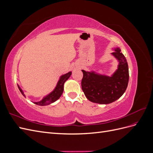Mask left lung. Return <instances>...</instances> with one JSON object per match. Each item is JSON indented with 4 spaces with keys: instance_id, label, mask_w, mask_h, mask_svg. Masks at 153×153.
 I'll return each mask as SVG.
<instances>
[{
    "instance_id": "obj_1",
    "label": "left lung",
    "mask_w": 153,
    "mask_h": 153,
    "mask_svg": "<svg viewBox=\"0 0 153 153\" xmlns=\"http://www.w3.org/2000/svg\"><path fill=\"white\" fill-rule=\"evenodd\" d=\"M112 54L119 61L118 68L112 76L82 70V89L86 98L93 103L109 104L116 101L126 91L129 81L128 62L119 48Z\"/></svg>"
}]
</instances>
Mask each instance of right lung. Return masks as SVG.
Wrapping results in <instances>:
<instances>
[{
  "instance_id": "obj_1",
  "label": "right lung",
  "mask_w": 153,
  "mask_h": 153,
  "mask_svg": "<svg viewBox=\"0 0 153 153\" xmlns=\"http://www.w3.org/2000/svg\"><path fill=\"white\" fill-rule=\"evenodd\" d=\"M71 75V72L70 71V72L65 74V75H62L61 76V78H60V79L57 84V86L55 88V89L52 92H51L50 94H49L47 96H45L42 100H41L40 101H38V102H34V103H35L36 105H40V106H45V105H50L51 103L55 102V101L57 100L62 95L63 91H64V83H65V82L68 79L69 77H70ZM18 89H19L20 91L21 92L22 95L25 97L24 92H23V91L21 89V88L19 87V85H18Z\"/></svg>"
}]
</instances>
